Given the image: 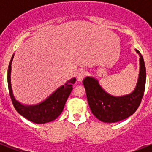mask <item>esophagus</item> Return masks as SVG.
<instances>
[{"label": "esophagus", "instance_id": "esophagus-1", "mask_svg": "<svg viewBox=\"0 0 152 152\" xmlns=\"http://www.w3.org/2000/svg\"><path fill=\"white\" fill-rule=\"evenodd\" d=\"M86 76V72L83 70H80L77 74V80L78 81H82L83 79Z\"/></svg>", "mask_w": 152, "mask_h": 152}]
</instances>
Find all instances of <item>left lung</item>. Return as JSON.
I'll list each match as a JSON object with an SVG mask.
<instances>
[{"label": "left lung", "mask_w": 152, "mask_h": 152, "mask_svg": "<svg viewBox=\"0 0 152 152\" xmlns=\"http://www.w3.org/2000/svg\"><path fill=\"white\" fill-rule=\"evenodd\" d=\"M140 55V74L137 87L130 95L114 97L99 86L98 80L86 77L83 81L88 104L92 113L103 122L112 123L124 120L135 113L144 96L146 83V68L141 53Z\"/></svg>", "instance_id": "obj_1"}]
</instances>
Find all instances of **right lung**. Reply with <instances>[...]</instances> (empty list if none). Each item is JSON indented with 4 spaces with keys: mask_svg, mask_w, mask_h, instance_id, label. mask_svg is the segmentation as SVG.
Returning a JSON list of instances; mask_svg holds the SVG:
<instances>
[{
    "mask_svg": "<svg viewBox=\"0 0 152 152\" xmlns=\"http://www.w3.org/2000/svg\"><path fill=\"white\" fill-rule=\"evenodd\" d=\"M13 57L14 56L12 55L8 65V86L11 100L12 102L15 110L20 115L27 118V120L36 124H43L55 120L61 113L64 109V104L72 90V84L75 83L76 78L71 79L66 83H64V85L60 87L50 97L47 98L41 103L35 106H23L15 99L11 88V64Z\"/></svg>",
    "mask_w": 152,
    "mask_h": 152,
    "instance_id": "right-lung-1",
    "label": "right lung"
}]
</instances>
